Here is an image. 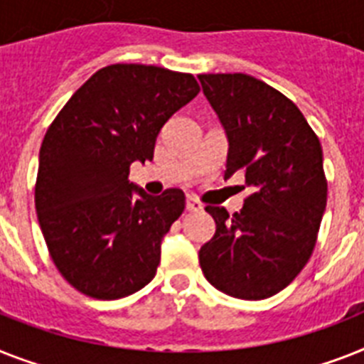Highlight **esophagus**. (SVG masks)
Wrapping results in <instances>:
<instances>
[{"instance_id":"esophagus-1","label":"esophagus","mask_w":364,"mask_h":364,"mask_svg":"<svg viewBox=\"0 0 364 364\" xmlns=\"http://www.w3.org/2000/svg\"><path fill=\"white\" fill-rule=\"evenodd\" d=\"M186 208H188V212H200L203 204H200V200L195 199V197H188L186 199Z\"/></svg>"}]
</instances>
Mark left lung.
<instances>
[{"instance_id":"8db88e82","label":"left lung","mask_w":364,"mask_h":364,"mask_svg":"<svg viewBox=\"0 0 364 364\" xmlns=\"http://www.w3.org/2000/svg\"><path fill=\"white\" fill-rule=\"evenodd\" d=\"M229 137L225 178L245 176L242 212L206 206L214 238L199 251L204 277L238 299H266L309 262L327 203L322 145L290 98L247 74H200ZM243 186V188H245Z\"/></svg>"}]
</instances>
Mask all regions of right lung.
I'll return each instance as SVG.
<instances>
[{"instance_id":"1","label":"right lung","mask_w":364,"mask_h":364,"mask_svg":"<svg viewBox=\"0 0 364 364\" xmlns=\"http://www.w3.org/2000/svg\"><path fill=\"white\" fill-rule=\"evenodd\" d=\"M191 74L109 65L70 96L38 156L35 208L55 268L77 292L119 299L156 275L161 238L182 215V189L146 195L128 180L156 137L199 95Z\"/></svg>"}]
</instances>
